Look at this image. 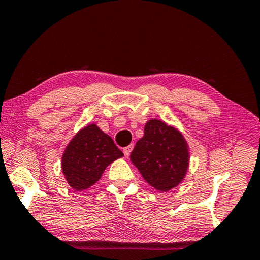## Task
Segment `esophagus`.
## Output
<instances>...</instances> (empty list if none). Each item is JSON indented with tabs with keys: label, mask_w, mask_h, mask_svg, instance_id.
<instances>
[{
	"label": "esophagus",
	"mask_w": 260,
	"mask_h": 260,
	"mask_svg": "<svg viewBox=\"0 0 260 260\" xmlns=\"http://www.w3.org/2000/svg\"><path fill=\"white\" fill-rule=\"evenodd\" d=\"M133 148H134V145H129V146L123 149V153H124V156L125 157H127V156L130 155V153H131V151H133Z\"/></svg>",
	"instance_id": "1"
}]
</instances>
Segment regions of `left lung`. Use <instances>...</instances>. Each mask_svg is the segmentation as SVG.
I'll return each instance as SVG.
<instances>
[{
	"instance_id": "obj_1",
	"label": "left lung",
	"mask_w": 260,
	"mask_h": 260,
	"mask_svg": "<svg viewBox=\"0 0 260 260\" xmlns=\"http://www.w3.org/2000/svg\"><path fill=\"white\" fill-rule=\"evenodd\" d=\"M130 160L146 183L158 192H169L184 180L189 167V147L177 127L157 118L146 122Z\"/></svg>"
}]
</instances>
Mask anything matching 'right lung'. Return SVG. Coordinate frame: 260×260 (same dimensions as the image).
<instances>
[{
    "mask_svg": "<svg viewBox=\"0 0 260 260\" xmlns=\"http://www.w3.org/2000/svg\"><path fill=\"white\" fill-rule=\"evenodd\" d=\"M123 153L95 123L82 127L65 148L61 171L75 190L88 189L102 178L106 168Z\"/></svg>",
    "mask_w": 260,
    "mask_h": 260,
    "instance_id": "add662e5",
    "label": "right lung"
}]
</instances>
